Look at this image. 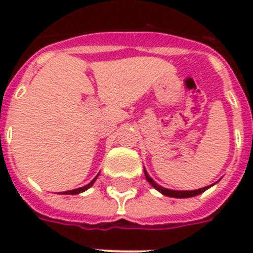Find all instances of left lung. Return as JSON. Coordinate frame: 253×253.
I'll list each match as a JSON object with an SVG mask.
<instances>
[{"label":"left lung","mask_w":253,"mask_h":253,"mask_svg":"<svg viewBox=\"0 0 253 253\" xmlns=\"http://www.w3.org/2000/svg\"><path fill=\"white\" fill-rule=\"evenodd\" d=\"M144 174H146V178L147 181L150 182L152 186H154L155 189H158L159 192L163 193L164 196H168V197H174V198H189V197H194V196H198V194H201V193H204L206 189H209L211 185H209V186H205V188H201L198 189V190H170V189H166L163 188V186H160V185H158L156 182H155L152 178H151L150 176H148V173L144 170Z\"/></svg>","instance_id":"obj_1"}]
</instances>
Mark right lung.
I'll list each match as a JSON object with an SVG mask.
<instances>
[{"label": "right lung", "mask_w": 253, "mask_h": 253, "mask_svg": "<svg viewBox=\"0 0 253 253\" xmlns=\"http://www.w3.org/2000/svg\"><path fill=\"white\" fill-rule=\"evenodd\" d=\"M97 177H98V176H95V178H93V180H91L90 182H89V184L85 185V186H83V188L75 189V190H68V192H64V193H63V194H79V193L85 192V190H86V189H89V188H90V186H91V185L94 184V181L97 180Z\"/></svg>", "instance_id": "add662e5"}]
</instances>
